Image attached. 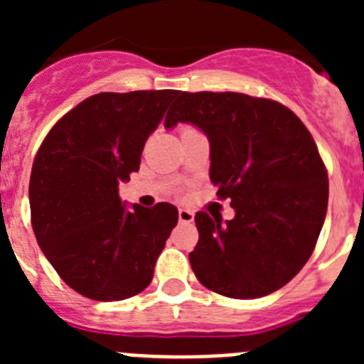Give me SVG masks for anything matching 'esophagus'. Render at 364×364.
<instances>
[{
    "label": "esophagus",
    "mask_w": 364,
    "mask_h": 364,
    "mask_svg": "<svg viewBox=\"0 0 364 364\" xmlns=\"http://www.w3.org/2000/svg\"><path fill=\"white\" fill-rule=\"evenodd\" d=\"M178 220L182 224H189V222L195 220V213L191 210H186V208H180L178 210Z\"/></svg>",
    "instance_id": "1"
}]
</instances>
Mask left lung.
Instances as JSON below:
<instances>
[{
    "label": "left lung",
    "instance_id": "left-lung-1",
    "mask_svg": "<svg viewBox=\"0 0 364 364\" xmlns=\"http://www.w3.org/2000/svg\"><path fill=\"white\" fill-rule=\"evenodd\" d=\"M176 124L208 136L210 178L235 210L226 222L195 215L197 279L231 299L277 291L308 262L326 217L328 175L310 131L284 105L240 92H180L164 127Z\"/></svg>",
    "mask_w": 364,
    "mask_h": 364
}]
</instances>
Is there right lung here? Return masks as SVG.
Instances as JSON below:
<instances>
[{
    "instance_id": "1",
    "label": "right lung",
    "mask_w": 364,
    "mask_h": 364,
    "mask_svg": "<svg viewBox=\"0 0 364 364\" xmlns=\"http://www.w3.org/2000/svg\"><path fill=\"white\" fill-rule=\"evenodd\" d=\"M178 91L100 92L49 131L32 164L28 202L41 252L92 301L140 294L178 222L169 202L127 205L118 186L140 169L147 138Z\"/></svg>"
}]
</instances>
